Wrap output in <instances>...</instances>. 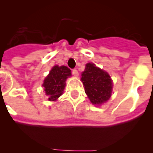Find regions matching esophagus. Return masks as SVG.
I'll return each mask as SVG.
<instances>
[{
	"label": "esophagus",
	"instance_id": "34e87169",
	"mask_svg": "<svg viewBox=\"0 0 153 153\" xmlns=\"http://www.w3.org/2000/svg\"><path fill=\"white\" fill-rule=\"evenodd\" d=\"M72 73H73V75H74V76H76V77H77L78 76H79V73H78V71L76 70V69L73 70Z\"/></svg>",
	"mask_w": 153,
	"mask_h": 153
}]
</instances>
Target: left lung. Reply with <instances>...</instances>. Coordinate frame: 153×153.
Listing matches in <instances>:
<instances>
[{
	"mask_svg": "<svg viewBox=\"0 0 153 153\" xmlns=\"http://www.w3.org/2000/svg\"><path fill=\"white\" fill-rule=\"evenodd\" d=\"M81 76L85 93L92 103L99 105L110 98L113 83L107 73L97 67L93 63H89L86 65Z\"/></svg>",
	"mask_w": 153,
	"mask_h": 153,
	"instance_id": "obj_1",
	"label": "left lung"
}]
</instances>
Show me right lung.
<instances>
[{"mask_svg": "<svg viewBox=\"0 0 153 153\" xmlns=\"http://www.w3.org/2000/svg\"><path fill=\"white\" fill-rule=\"evenodd\" d=\"M70 76H71V70L67 67L55 66L53 67L43 83L44 91L50 101L56 100L62 95L66 85L65 82Z\"/></svg>", "mask_w": 153, "mask_h": 153, "instance_id": "right-lung-1", "label": "right lung"}]
</instances>
